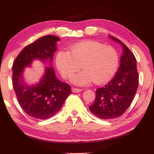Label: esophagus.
I'll list each match as a JSON object with an SVG mask.
<instances>
[{
	"mask_svg": "<svg viewBox=\"0 0 154 154\" xmlns=\"http://www.w3.org/2000/svg\"><path fill=\"white\" fill-rule=\"evenodd\" d=\"M82 90L81 89H78V88H72V92L74 93H79Z\"/></svg>",
	"mask_w": 154,
	"mask_h": 154,
	"instance_id": "1",
	"label": "esophagus"
}]
</instances>
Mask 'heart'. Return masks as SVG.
Returning <instances> with one entry per match:
<instances>
[{
    "instance_id": "heart-1",
    "label": "heart",
    "mask_w": 154,
    "mask_h": 154,
    "mask_svg": "<svg viewBox=\"0 0 154 154\" xmlns=\"http://www.w3.org/2000/svg\"><path fill=\"white\" fill-rule=\"evenodd\" d=\"M56 64L62 76L69 78L74 72L71 82L77 85H87L93 82L103 84L116 75L119 66V56L111 46L93 40L83 41L70 47L69 52L59 51Z\"/></svg>"
}]
</instances>
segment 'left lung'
Here are the masks:
<instances>
[{
	"instance_id": "left-lung-1",
	"label": "left lung",
	"mask_w": 154,
	"mask_h": 154,
	"mask_svg": "<svg viewBox=\"0 0 154 154\" xmlns=\"http://www.w3.org/2000/svg\"><path fill=\"white\" fill-rule=\"evenodd\" d=\"M109 37L120 44L123 52L118 72L107 84L96 90L94 103L89 106L91 113L103 119L120 117L130 106L139 85L134 54L121 41L111 36Z\"/></svg>"
}]
</instances>
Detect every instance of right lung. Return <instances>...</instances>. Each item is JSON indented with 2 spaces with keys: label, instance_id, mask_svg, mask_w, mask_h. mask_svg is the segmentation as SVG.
<instances>
[{
  "label": "right lung",
  "instance_id": "1",
  "mask_svg": "<svg viewBox=\"0 0 154 154\" xmlns=\"http://www.w3.org/2000/svg\"><path fill=\"white\" fill-rule=\"evenodd\" d=\"M58 36H42L22 49L13 64V87L19 104L28 116L38 119L51 118L60 111L71 93V86L56 77L51 65L36 84L28 85L24 79V69L35 60L51 62L57 49Z\"/></svg>",
  "mask_w": 154,
  "mask_h": 154
}]
</instances>
